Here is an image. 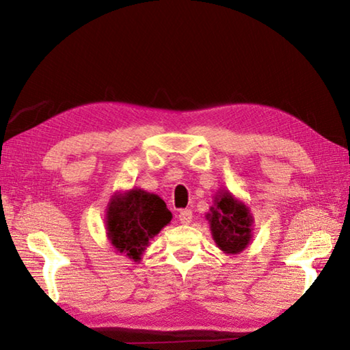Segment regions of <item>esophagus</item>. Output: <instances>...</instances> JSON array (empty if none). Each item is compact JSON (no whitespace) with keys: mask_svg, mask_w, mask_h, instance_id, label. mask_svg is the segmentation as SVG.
Masks as SVG:
<instances>
[{"mask_svg":"<svg viewBox=\"0 0 350 350\" xmlns=\"http://www.w3.org/2000/svg\"><path fill=\"white\" fill-rule=\"evenodd\" d=\"M179 221L182 224H189L193 221V211L191 210H180L179 211Z\"/></svg>","mask_w":350,"mask_h":350,"instance_id":"esophagus-1","label":"esophagus"}]
</instances>
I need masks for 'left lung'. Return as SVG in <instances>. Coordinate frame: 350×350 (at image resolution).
<instances>
[{
  "mask_svg": "<svg viewBox=\"0 0 350 350\" xmlns=\"http://www.w3.org/2000/svg\"><path fill=\"white\" fill-rule=\"evenodd\" d=\"M208 216L217 247L227 253L244 250L252 236V216L244 204L225 191L216 198V206H211V215Z\"/></svg>",
  "mask_w": 350,
  "mask_h": 350,
  "instance_id": "8db88e82",
  "label": "left lung"
}]
</instances>
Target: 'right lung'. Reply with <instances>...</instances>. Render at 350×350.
<instances>
[{"label": "right lung", "instance_id": "1", "mask_svg": "<svg viewBox=\"0 0 350 350\" xmlns=\"http://www.w3.org/2000/svg\"><path fill=\"white\" fill-rule=\"evenodd\" d=\"M171 217L161 198L133 188L111 200L106 228L116 250L137 260L150 239L161 232Z\"/></svg>", "mask_w": 350, "mask_h": 350}]
</instances>
